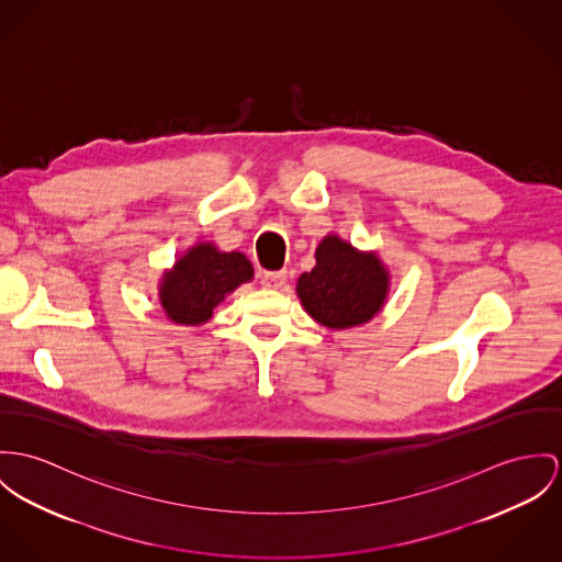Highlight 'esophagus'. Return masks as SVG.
<instances>
[{"label":"esophagus","mask_w":562,"mask_h":562,"mask_svg":"<svg viewBox=\"0 0 562 562\" xmlns=\"http://www.w3.org/2000/svg\"><path fill=\"white\" fill-rule=\"evenodd\" d=\"M286 282V271H265L260 273V284L265 289H280Z\"/></svg>","instance_id":"34e87169"}]
</instances>
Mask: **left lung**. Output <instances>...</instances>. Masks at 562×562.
Returning a JSON list of instances; mask_svg holds the SVG:
<instances>
[{
	"instance_id": "left-lung-1",
	"label": "left lung",
	"mask_w": 562,
	"mask_h": 562,
	"mask_svg": "<svg viewBox=\"0 0 562 562\" xmlns=\"http://www.w3.org/2000/svg\"><path fill=\"white\" fill-rule=\"evenodd\" d=\"M389 276L374 255H359L329 235L316 248V265L297 280L305 312L331 329L368 323L387 297Z\"/></svg>"
}]
</instances>
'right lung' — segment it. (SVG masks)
<instances>
[{"label": "right lung", "instance_id": "right-lung-1", "mask_svg": "<svg viewBox=\"0 0 562 562\" xmlns=\"http://www.w3.org/2000/svg\"><path fill=\"white\" fill-rule=\"evenodd\" d=\"M248 280H252V265L244 255L217 252L212 244H199L175 262L173 271L165 273L160 303L175 323L199 325Z\"/></svg>", "mask_w": 562, "mask_h": 562}]
</instances>
